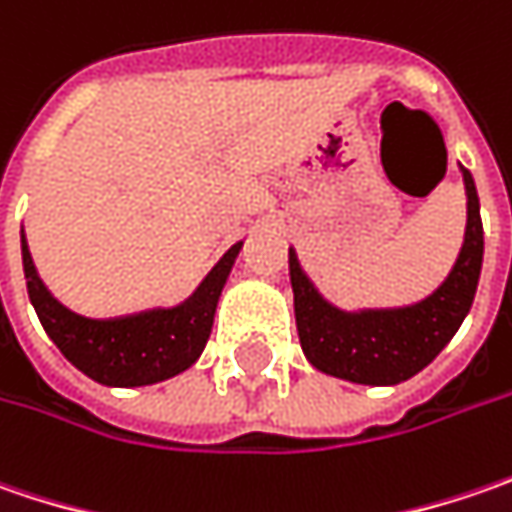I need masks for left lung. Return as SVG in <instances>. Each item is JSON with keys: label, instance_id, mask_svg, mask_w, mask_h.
Segmentation results:
<instances>
[{"label": "left lung", "instance_id": "obj_1", "mask_svg": "<svg viewBox=\"0 0 512 512\" xmlns=\"http://www.w3.org/2000/svg\"><path fill=\"white\" fill-rule=\"evenodd\" d=\"M467 189V232L456 266L430 298L401 309L344 312L318 295L289 249V278L295 292V321L303 355L326 375L352 384H401L427 367L450 344L476 298L484 229L473 174L461 168Z\"/></svg>", "mask_w": 512, "mask_h": 512}]
</instances>
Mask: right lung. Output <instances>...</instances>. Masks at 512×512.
Masks as SVG:
<instances>
[{"mask_svg":"<svg viewBox=\"0 0 512 512\" xmlns=\"http://www.w3.org/2000/svg\"><path fill=\"white\" fill-rule=\"evenodd\" d=\"M243 243H234L220 263L197 286L186 303L171 309H151L128 318L94 321L62 306L36 275L34 257L22 232V266L28 298L59 352L88 378L105 387H145L189 369L212 335L214 309L234 257Z\"/></svg>","mask_w":512,"mask_h":512,"instance_id":"add662e5","label":"right lung"}]
</instances>
